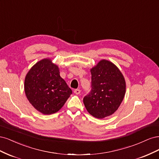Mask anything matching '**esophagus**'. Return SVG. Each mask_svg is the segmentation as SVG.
<instances>
[{"instance_id": "obj_1", "label": "esophagus", "mask_w": 159, "mask_h": 159, "mask_svg": "<svg viewBox=\"0 0 159 159\" xmlns=\"http://www.w3.org/2000/svg\"><path fill=\"white\" fill-rule=\"evenodd\" d=\"M80 92H81V90L79 89H75V90H74V93H75V94H77V95L80 94Z\"/></svg>"}]
</instances>
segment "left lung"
Masks as SVG:
<instances>
[{"label": "left lung", "mask_w": 159, "mask_h": 159, "mask_svg": "<svg viewBox=\"0 0 159 159\" xmlns=\"http://www.w3.org/2000/svg\"><path fill=\"white\" fill-rule=\"evenodd\" d=\"M91 92L85 96L84 103L93 117L103 119L118 109L126 92V82L117 67L107 60H100L90 70Z\"/></svg>", "instance_id": "8db88e82"}]
</instances>
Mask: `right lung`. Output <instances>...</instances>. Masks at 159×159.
<instances>
[{
  "instance_id": "1",
  "label": "right lung",
  "mask_w": 159,
  "mask_h": 159,
  "mask_svg": "<svg viewBox=\"0 0 159 159\" xmlns=\"http://www.w3.org/2000/svg\"><path fill=\"white\" fill-rule=\"evenodd\" d=\"M25 91L32 106L44 115L58 111L72 93L60 75L58 66L50 58L38 61L28 71L25 80Z\"/></svg>"
}]
</instances>
